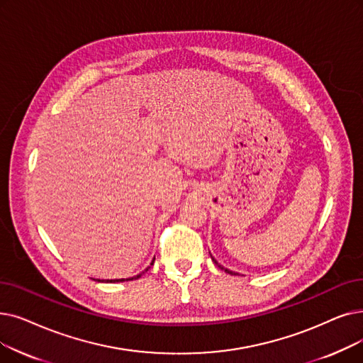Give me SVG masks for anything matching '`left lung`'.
<instances>
[{
    "label": "left lung",
    "instance_id": "8db88e82",
    "mask_svg": "<svg viewBox=\"0 0 363 363\" xmlns=\"http://www.w3.org/2000/svg\"><path fill=\"white\" fill-rule=\"evenodd\" d=\"M212 261H213V262H215V264H216V265L219 267V269H220V270H225V273H230V274H238V273H233V272H230V270L224 269V267H223V265H220V264H218V261H216L215 258H212Z\"/></svg>",
    "mask_w": 363,
    "mask_h": 363
}]
</instances>
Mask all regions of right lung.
<instances>
[{
    "instance_id": "obj_1",
    "label": "right lung",
    "mask_w": 363,
    "mask_h": 363,
    "mask_svg": "<svg viewBox=\"0 0 363 363\" xmlns=\"http://www.w3.org/2000/svg\"><path fill=\"white\" fill-rule=\"evenodd\" d=\"M155 259V258H154ZM154 259H152V262H151V265L154 264ZM150 269V267H148ZM148 269L145 270V272H148ZM144 273V272H143ZM143 273H139V274H136V276H133V277H129V279H125V280H133V279H139L140 276H143ZM98 281H101V280H98ZM104 281H109V283H116V281H124V279H116V280H104Z\"/></svg>"
}]
</instances>
